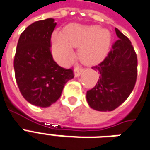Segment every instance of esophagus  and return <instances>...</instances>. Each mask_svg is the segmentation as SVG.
I'll list each match as a JSON object with an SVG mask.
<instances>
[{
	"label": "esophagus",
	"instance_id": "obj_1",
	"mask_svg": "<svg viewBox=\"0 0 150 150\" xmlns=\"http://www.w3.org/2000/svg\"><path fill=\"white\" fill-rule=\"evenodd\" d=\"M82 71H83V69L81 67H75V69H74V76L75 77H79L81 75V73H82Z\"/></svg>",
	"mask_w": 150,
	"mask_h": 150
}]
</instances>
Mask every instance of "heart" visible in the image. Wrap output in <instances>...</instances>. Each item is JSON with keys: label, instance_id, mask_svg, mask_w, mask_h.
Masks as SVG:
<instances>
[{"label": "heart", "instance_id": "1", "mask_svg": "<svg viewBox=\"0 0 150 150\" xmlns=\"http://www.w3.org/2000/svg\"><path fill=\"white\" fill-rule=\"evenodd\" d=\"M111 34L98 26L70 25L64 33L53 32L51 37L52 52L55 60L67 65L74 56L73 47H79L78 55L86 64L99 63L107 56L111 45Z\"/></svg>", "mask_w": 150, "mask_h": 150}]
</instances>
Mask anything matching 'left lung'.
<instances>
[{
  "instance_id": "1",
  "label": "left lung",
  "mask_w": 150,
  "mask_h": 150,
  "mask_svg": "<svg viewBox=\"0 0 150 150\" xmlns=\"http://www.w3.org/2000/svg\"><path fill=\"white\" fill-rule=\"evenodd\" d=\"M118 39L107 56L92 69L98 73L95 86L88 90L86 100L94 110L111 111L126 100L137 77V57L131 41L115 28Z\"/></svg>"
}]
</instances>
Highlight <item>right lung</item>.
Masks as SVG:
<instances>
[{"instance_id":"1","label":"right lung","mask_w":150,"mask_h":150,"mask_svg":"<svg viewBox=\"0 0 150 150\" xmlns=\"http://www.w3.org/2000/svg\"><path fill=\"white\" fill-rule=\"evenodd\" d=\"M56 26L53 18L34 22L19 37L13 67L22 95L30 103L50 107L61 95L68 81L74 77L71 69L59 66L51 52V36Z\"/></svg>"}]
</instances>
